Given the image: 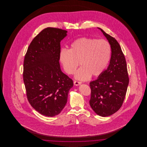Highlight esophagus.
Returning a JSON list of instances; mask_svg holds the SVG:
<instances>
[{
    "instance_id": "34e87169",
    "label": "esophagus",
    "mask_w": 147,
    "mask_h": 147,
    "mask_svg": "<svg viewBox=\"0 0 147 147\" xmlns=\"http://www.w3.org/2000/svg\"><path fill=\"white\" fill-rule=\"evenodd\" d=\"M82 83L81 82H79V81H76V80H74V84L75 85H80Z\"/></svg>"
}]
</instances>
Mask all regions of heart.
<instances>
[{"mask_svg": "<svg viewBox=\"0 0 147 147\" xmlns=\"http://www.w3.org/2000/svg\"><path fill=\"white\" fill-rule=\"evenodd\" d=\"M111 55L110 44L104 39L86 37L75 40L69 49H61L59 59L68 74L74 73L79 63L76 78L81 80L100 76L106 68Z\"/></svg>", "mask_w": 147, "mask_h": 147, "instance_id": "obj_1", "label": "heart"}]
</instances>
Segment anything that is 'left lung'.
Masks as SVG:
<instances>
[{
  "instance_id": "8db88e82",
  "label": "left lung",
  "mask_w": 147,
  "mask_h": 147,
  "mask_svg": "<svg viewBox=\"0 0 147 147\" xmlns=\"http://www.w3.org/2000/svg\"><path fill=\"white\" fill-rule=\"evenodd\" d=\"M111 45V57L106 70L96 80L90 83V105L94 111L102 117L117 112L122 106L129 83L126 59L117 40L98 28Z\"/></svg>"
}]
</instances>
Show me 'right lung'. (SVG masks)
<instances>
[{
  "label": "right lung",
  "mask_w": 147,
  "mask_h": 147,
  "mask_svg": "<svg viewBox=\"0 0 147 147\" xmlns=\"http://www.w3.org/2000/svg\"><path fill=\"white\" fill-rule=\"evenodd\" d=\"M67 31L47 28L31 41L25 56L23 79L29 103L45 116L62 111L73 86L71 79L61 71L60 42Z\"/></svg>",
  "instance_id": "right-lung-1"
}]
</instances>
